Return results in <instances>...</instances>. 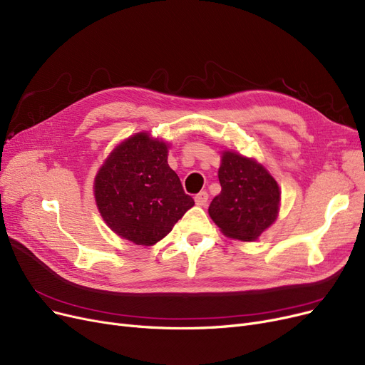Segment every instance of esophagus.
<instances>
[{
	"mask_svg": "<svg viewBox=\"0 0 365 365\" xmlns=\"http://www.w3.org/2000/svg\"><path fill=\"white\" fill-rule=\"evenodd\" d=\"M194 198H195V203H197L198 206H206L207 201H209V194H207L206 191H201V192H198Z\"/></svg>",
	"mask_w": 365,
	"mask_h": 365,
	"instance_id": "esophagus-1",
	"label": "esophagus"
}]
</instances>
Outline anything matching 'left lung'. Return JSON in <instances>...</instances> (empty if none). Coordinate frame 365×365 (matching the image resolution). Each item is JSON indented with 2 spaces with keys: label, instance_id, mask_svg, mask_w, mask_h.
<instances>
[{
  "label": "left lung",
  "instance_id": "8db88e82",
  "mask_svg": "<svg viewBox=\"0 0 365 365\" xmlns=\"http://www.w3.org/2000/svg\"><path fill=\"white\" fill-rule=\"evenodd\" d=\"M218 178L221 192L209 206L210 218L228 237L255 240L277 220L275 179L254 159L235 152H224Z\"/></svg>",
  "mask_w": 365,
  "mask_h": 365
}]
</instances>
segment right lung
<instances>
[{"label":"right lung","mask_w":365,"mask_h":365,"mask_svg":"<svg viewBox=\"0 0 365 365\" xmlns=\"http://www.w3.org/2000/svg\"><path fill=\"white\" fill-rule=\"evenodd\" d=\"M167 158V144L141 132L114 148L94 180L102 218L137 245H155L194 206Z\"/></svg>","instance_id":"add662e5"}]
</instances>
